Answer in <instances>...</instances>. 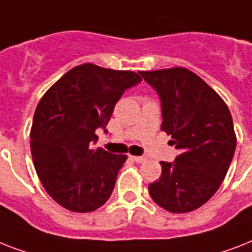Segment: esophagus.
<instances>
[{
  "label": "esophagus",
  "instance_id": "esophagus-1",
  "mask_svg": "<svg viewBox=\"0 0 252 252\" xmlns=\"http://www.w3.org/2000/svg\"><path fill=\"white\" fill-rule=\"evenodd\" d=\"M130 158L135 161V162H138V164H140V162H144V161L147 160V158H143V156H130Z\"/></svg>",
  "mask_w": 252,
  "mask_h": 252
}]
</instances>
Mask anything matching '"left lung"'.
I'll use <instances>...</instances> for the list:
<instances>
[{
  "mask_svg": "<svg viewBox=\"0 0 252 252\" xmlns=\"http://www.w3.org/2000/svg\"><path fill=\"white\" fill-rule=\"evenodd\" d=\"M158 92L161 130L181 154L161 161V177L148 185L154 202L172 213L191 212L212 198L234 156L237 139L224 100L196 74L183 67L140 71Z\"/></svg>",
  "mask_w": 252,
  "mask_h": 252,
  "instance_id": "8db88e82",
  "label": "left lung"
}]
</instances>
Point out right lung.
Masks as SVG:
<instances>
[{
    "label": "right lung",
    "mask_w": 252,
    "mask_h": 252,
    "mask_svg": "<svg viewBox=\"0 0 252 252\" xmlns=\"http://www.w3.org/2000/svg\"><path fill=\"white\" fill-rule=\"evenodd\" d=\"M140 82L136 72L84 63L41 97L31 127L32 158L44 189L60 206L92 212L110 198L127 156L94 150V131L106 132L116 102Z\"/></svg>",
    "instance_id": "1"
}]
</instances>
